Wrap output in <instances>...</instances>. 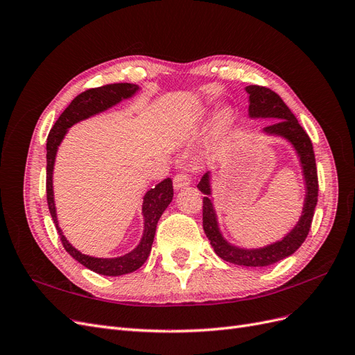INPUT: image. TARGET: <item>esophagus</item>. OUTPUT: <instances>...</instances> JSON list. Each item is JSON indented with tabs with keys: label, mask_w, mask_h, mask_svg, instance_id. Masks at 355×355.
Listing matches in <instances>:
<instances>
[{
	"label": "esophagus",
	"mask_w": 355,
	"mask_h": 355,
	"mask_svg": "<svg viewBox=\"0 0 355 355\" xmlns=\"http://www.w3.org/2000/svg\"><path fill=\"white\" fill-rule=\"evenodd\" d=\"M191 184V178L189 175L187 173H178L175 178H173V187L176 189H180V188H185Z\"/></svg>",
	"instance_id": "obj_1"
}]
</instances>
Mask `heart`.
Listing matches in <instances>:
<instances>
[{
	"label": "heart",
	"mask_w": 355,
	"mask_h": 355,
	"mask_svg": "<svg viewBox=\"0 0 355 355\" xmlns=\"http://www.w3.org/2000/svg\"><path fill=\"white\" fill-rule=\"evenodd\" d=\"M231 123V114L230 112H222L219 116H218V121H216V132H223L225 128H228Z\"/></svg>",
	"instance_id": "b5f03b06"
}]
</instances>
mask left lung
Segmentation results:
<instances>
[{
    "instance_id": "1",
    "label": "left lung",
    "mask_w": 355,
    "mask_h": 355,
    "mask_svg": "<svg viewBox=\"0 0 355 355\" xmlns=\"http://www.w3.org/2000/svg\"><path fill=\"white\" fill-rule=\"evenodd\" d=\"M250 94V106L249 112L250 116H268L274 118L272 124L266 125L263 132L271 135H280L288 139L296 148V151L300 157V163L304 167V175L306 180V200L304 206V214L300 218L296 228L290 232L287 237L275 244H271L263 249L256 250H243L237 249L228 244L222 239V235L218 230L216 214H214L211 200L209 197L202 198V228L206 232L210 244L219 257L230 263L241 265V266H270L277 263L284 257L293 254L305 239L313 223L314 211L318 200V176H317V166H315V155L314 148L311 144V139L306 132L296 120V116L288 110V106L283 102V99L274 90L263 87V85H249L245 89ZM200 191L202 194H210L209 176L204 175L198 184Z\"/></svg>"
}]
</instances>
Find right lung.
Masks as SVG:
<instances>
[{
    "label": "right lung",
    "instance_id": "add662e5",
    "mask_svg": "<svg viewBox=\"0 0 355 355\" xmlns=\"http://www.w3.org/2000/svg\"><path fill=\"white\" fill-rule=\"evenodd\" d=\"M136 90H137L136 84L115 83V84L102 85V87L89 89L80 93L77 98L68 105V108L58 118V121L51 127L47 137V179H46L47 202H49V210L53 218V222L56 225L62 245L65 247V250L73 257L75 261H78L85 268H89V270H92L93 272L110 275V277L130 274L139 270V268L145 263L149 253H151L157 223L161 218V214H163V211L166 210V207L171 202V200H173V182H171L170 178H167L163 182H159L154 189L146 192L144 204H142V210L145 216V232H144L141 244H139L133 252H130L125 256L115 257V259H101V257H90L80 253L78 250H75L73 247L68 243V240L63 237L56 219L55 200H53L51 175H53V166H55L58 146L60 145L62 139L65 136L68 128L72 124L78 123L80 120H84V118H89L90 115L108 110L110 106L120 102L121 99L130 98Z\"/></svg>",
    "mask_w": 355,
    "mask_h": 355
}]
</instances>
